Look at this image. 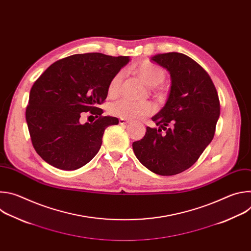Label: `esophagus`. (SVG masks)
Here are the masks:
<instances>
[{"label": "esophagus", "mask_w": 251, "mask_h": 251, "mask_svg": "<svg viewBox=\"0 0 251 251\" xmlns=\"http://www.w3.org/2000/svg\"><path fill=\"white\" fill-rule=\"evenodd\" d=\"M128 123H129V121H128V120H126V119H119V124H121V125L128 124Z\"/></svg>", "instance_id": "1"}]
</instances>
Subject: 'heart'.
<instances>
[{
    "mask_svg": "<svg viewBox=\"0 0 251 251\" xmlns=\"http://www.w3.org/2000/svg\"><path fill=\"white\" fill-rule=\"evenodd\" d=\"M132 69L138 75V76L144 81L147 85L154 86L155 91L163 96L165 91L163 88L158 87L157 85L161 84L166 78V71L163 67L145 60L142 61ZM123 79V73L118 71L112 77L108 85V94L111 97H114L118 94L120 84ZM155 112V106L150 102H133L127 99H121L109 106V113L113 116L119 117L121 119H138L145 116H149Z\"/></svg>",
    "mask_w": 251,
    "mask_h": 251,
    "instance_id": "b5f03b06",
    "label": "heart"
}]
</instances>
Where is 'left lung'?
<instances>
[{"mask_svg": "<svg viewBox=\"0 0 251 251\" xmlns=\"http://www.w3.org/2000/svg\"><path fill=\"white\" fill-rule=\"evenodd\" d=\"M152 60L171 75L172 86L163 109L133 143L137 159L161 176L191 168L211 142L221 113L219 94L206 71L184 53L157 54Z\"/></svg>", "mask_w": 251, "mask_h": 251, "instance_id": "8db88e82", "label": "left lung"}]
</instances>
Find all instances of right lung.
Here are the masks:
<instances>
[{
	"label": "right lung",
	"instance_id": "1",
	"mask_svg": "<svg viewBox=\"0 0 251 251\" xmlns=\"http://www.w3.org/2000/svg\"><path fill=\"white\" fill-rule=\"evenodd\" d=\"M128 62V56L74 54L53 62L35 80L25 119L32 146L44 161L71 171L95 157L105 129L119 123L116 117L102 116L98 105L105 101L112 77ZM83 112L98 119L80 125Z\"/></svg>",
	"mask_w": 251,
	"mask_h": 251
}]
</instances>
